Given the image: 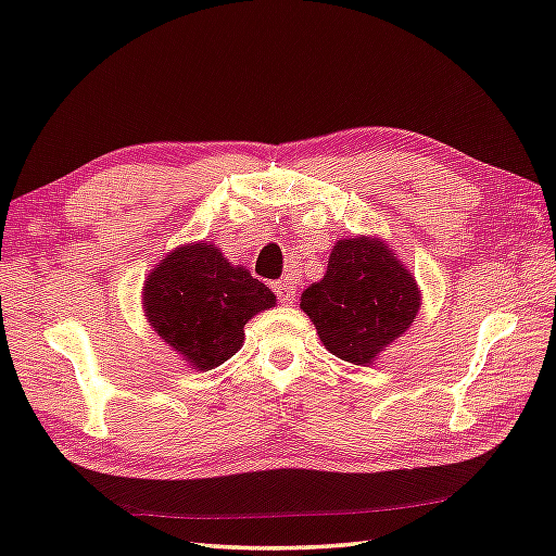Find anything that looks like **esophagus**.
Segmentation results:
<instances>
[{"label": "esophagus", "instance_id": "obj_1", "mask_svg": "<svg viewBox=\"0 0 556 556\" xmlns=\"http://www.w3.org/2000/svg\"><path fill=\"white\" fill-rule=\"evenodd\" d=\"M275 293L281 305H291L296 301V285H293L291 279H279L275 281Z\"/></svg>", "mask_w": 556, "mask_h": 556}]
</instances>
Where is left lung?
I'll use <instances>...</instances> for the list:
<instances>
[{
  "label": "left lung",
  "instance_id": "obj_1",
  "mask_svg": "<svg viewBox=\"0 0 556 556\" xmlns=\"http://www.w3.org/2000/svg\"><path fill=\"white\" fill-rule=\"evenodd\" d=\"M301 308L332 356L363 365L416 320L420 291L382 241L358 236L332 248L325 279L303 291Z\"/></svg>",
  "mask_w": 556,
  "mask_h": 556
}]
</instances>
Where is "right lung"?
Returning <instances> with one entry per match:
<instances>
[{
  "instance_id": "obj_1",
  "label": "right lung",
  "mask_w": 556,
  "mask_h": 556,
  "mask_svg": "<svg viewBox=\"0 0 556 556\" xmlns=\"http://www.w3.org/2000/svg\"><path fill=\"white\" fill-rule=\"evenodd\" d=\"M143 305L155 332L198 370L229 361L243 344V327L275 305L263 281L231 267L217 245L193 243L150 271Z\"/></svg>"
}]
</instances>
